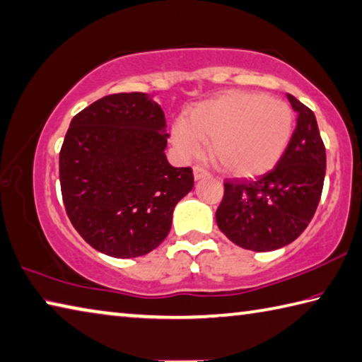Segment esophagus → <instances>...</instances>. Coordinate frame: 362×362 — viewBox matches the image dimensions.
<instances>
[{
  "label": "esophagus",
  "instance_id": "obj_1",
  "mask_svg": "<svg viewBox=\"0 0 362 362\" xmlns=\"http://www.w3.org/2000/svg\"><path fill=\"white\" fill-rule=\"evenodd\" d=\"M193 175H194V180H199V179H204V177H207L209 173L201 166H194L193 168Z\"/></svg>",
  "mask_w": 362,
  "mask_h": 362
}]
</instances>
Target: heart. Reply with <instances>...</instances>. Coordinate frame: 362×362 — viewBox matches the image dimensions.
<instances>
[{
	"mask_svg": "<svg viewBox=\"0 0 362 362\" xmlns=\"http://www.w3.org/2000/svg\"><path fill=\"white\" fill-rule=\"evenodd\" d=\"M294 114L285 101L250 91H229L179 118L173 141L183 155H198L210 141V155L238 177L271 170L291 141Z\"/></svg>",
	"mask_w": 362,
	"mask_h": 362,
	"instance_id": "obj_1",
	"label": "heart"
}]
</instances>
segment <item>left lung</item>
Returning <instances> with one entry per match:
<instances>
[{"mask_svg": "<svg viewBox=\"0 0 362 362\" xmlns=\"http://www.w3.org/2000/svg\"><path fill=\"white\" fill-rule=\"evenodd\" d=\"M286 96L298 112V123L284 156L258 179L226 180L215 214L220 231L253 252H272L298 239L323 192L326 148L317 118L293 95Z\"/></svg>", "mask_w": 362, "mask_h": 362, "instance_id": "8db88e82", "label": "left lung"}]
</instances>
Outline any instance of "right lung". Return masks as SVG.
Wrapping results in <instances>:
<instances>
[{"instance_id": "1", "label": "right lung", "mask_w": 362, "mask_h": 362, "mask_svg": "<svg viewBox=\"0 0 362 362\" xmlns=\"http://www.w3.org/2000/svg\"><path fill=\"white\" fill-rule=\"evenodd\" d=\"M168 137L163 109L137 91L104 96L71 120L60 150L63 202L98 252L136 258L166 239L194 183L192 168L168 163Z\"/></svg>"}]
</instances>
